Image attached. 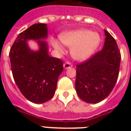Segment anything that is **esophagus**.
Here are the masks:
<instances>
[{
	"mask_svg": "<svg viewBox=\"0 0 131 131\" xmlns=\"http://www.w3.org/2000/svg\"><path fill=\"white\" fill-rule=\"evenodd\" d=\"M63 67L64 69H69V68L71 67H72V64L71 63V62H64L63 64Z\"/></svg>",
	"mask_w": 131,
	"mask_h": 131,
	"instance_id": "34e87169",
	"label": "esophagus"
}]
</instances>
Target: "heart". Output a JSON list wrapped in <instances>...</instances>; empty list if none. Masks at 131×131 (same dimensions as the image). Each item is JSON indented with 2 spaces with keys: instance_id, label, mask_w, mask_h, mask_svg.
I'll return each mask as SVG.
<instances>
[{
  "instance_id": "heart-1",
  "label": "heart",
  "mask_w": 131,
  "mask_h": 131,
  "mask_svg": "<svg viewBox=\"0 0 131 131\" xmlns=\"http://www.w3.org/2000/svg\"><path fill=\"white\" fill-rule=\"evenodd\" d=\"M60 39L64 45L71 47V56L78 60H83L90 56L101 43L99 34L87 29L67 32L60 35ZM51 44L60 53L64 51L59 41L53 39Z\"/></svg>"
}]
</instances>
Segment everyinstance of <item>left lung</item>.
I'll return each instance as SVG.
<instances>
[{"instance_id": "left-lung-1", "label": "left lung", "mask_w": 131, "mask_h": 131, "mask_svg": "<svg viewBox=\"0 0 131 131\" xmlns=\"http://www.w3.org/2000/svg\"><path fill=\"white\" fill-rule=\"evenodd\" d=\"M102 50L76 66L75 89L79 97L89 103H96L107 97L119 75L121 54L114 38L105 30Z\"/></svg>"}]
</instances>
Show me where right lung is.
Wrapping results in <instances>:
<instances>
[{"mask_svg": "<svg viewBox=\"0 0 131 131\" xmlns=\"http://www.w3.org/2000/svg\"><path fill=\"white\" fill-rule=\"evenodd\" d=\"M45 24H35L17 36L9 51L13 79L21 94L35 103H43L55 94L63 62L48 55ZM38 40L39 51L30 50L27 40Z\"/></svg>", "mask_w": 131, "mask_h": 131, "instance_id": "add662e5", "label": "right lung"}]
</instances>
